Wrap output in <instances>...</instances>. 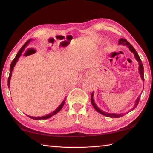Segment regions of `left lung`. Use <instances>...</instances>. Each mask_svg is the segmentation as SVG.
Here are the masks:
<instances>
[{
  "mask_svg": "<svg viewBox=\"0 0 153 153\" xmlns=\"http://www.w3.org/2000/svg\"><path fill=\"white\" fill-rule=\"evenodd\" d=\"M119 44L120 45H127L128 46V47L129 48V50H130L132 53L134 54V55H135V57L136 59V60L139 62V71H140V76L142 77V80H144V67H143V65L142 64V61L140 58V56L138 55V54L137 53L136 51L135 50V48H134L132 45H130V43L129 42L127 41V40L124 39V38H121V39L119 40ZM140 96H139L137 98L136 100V102H135V106H134V108L131 109V111H132L133 109H134L136 107L137 105H138V102H139V100H140ZM91 102L93 105V107L95 108L96 110H97L98 113H100V114H102V115H104L106 117H112V118H119V117H122V116L124 115V114L122 113H120V114H115V113H106L105 111H103L102 110H100L99 108H98L96 104L94 103V100H93V93L91 94Z\"/></svg>",
  "mask_w": 153,
  "mask_h": 153,
  "instance_id": "8db88e82",
  "label": "left lung"
}]
</instances>
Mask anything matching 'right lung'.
I'll return each instance as SVG.
<instances>
[{
	"instance_id": "obj_1",
	"label": "right lung",
	"mask_w": 153,
	"mask_h": 153,
	"mask_svg": "<svg viewBox=\"0 0 153 153\" xmlns=\"http://www.w3.org/2000/svg\"><path fill=\"white\" fill-rule=\"evenodd\" d=\"M30 40H31V39H30L29 40H27V42H25L24 45H23L22 47L21 48V49L19 51V52H18V53L17 54L16 56H15V59L12 61V63L11 64V66H10V73H9V78H8V86H9H9H10V79H11V74H12V71H13V67L15 65V64H16L17 61L18 60V59L20 57V56H21V55H22V53H23V51H24L25 48L26 47V46L27 45V44L30 42ZM65 99L63 100V102H62L61 104V105L59 106V107L57 108H56V109L55 111H53V113H51V114H49V115H46V116H43V117H32V116H28V117H30L31 119H33V120H45V119H48L49 117H51L52 116L54 115H55V114H56L58 112H59V111H61V109L62 108H63V105L65 104Z\"/></svg>"
}]
</instances>
